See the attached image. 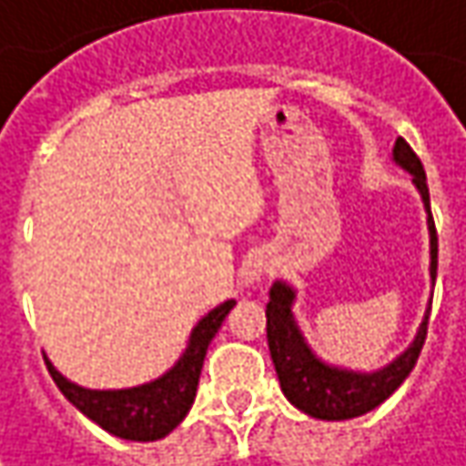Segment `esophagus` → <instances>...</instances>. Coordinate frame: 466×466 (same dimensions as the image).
<instances>
[{"mask_svg":"<svg viewBox=\"0 0 466 466\" xmlns=\"http://www.w3.org/2000/svg\"><path fill=\"white\" fill-rule=\"evenodd\" d=\"M263 271H266L263 260H248L245 268H242V279H245V282H258L260 277H263Z\"/></svg>","mask_w":466,"mask_h":466,"instance_id":"obj_1","label":"esophagus"}]
</instances>
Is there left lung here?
<instances>
[{
    "label": "left lung",
    "instance_id": "obj_1",
    "mask_svg": "<svg viewBox=\"0 0 466 466\" xmlns=\"http://www.w3.org/2000/svg\"><path fill=\"white\" fill-rule=\"evenodd\" d=\"M393 157L414 177L417 189L422 192L424 208H427V227H430V277L435 279V274H438V232H435V221H432V210H430V189H427L422 160L403 137L396 142ZM289 303H292V289L277 282L271 288V300L266 306V338H268V350H271V361H274V370L279 377L282 393L288 396L295 409L306 411L309 417L340 422V420H353V417H361L371 409H377L385 398H390L400 388V382L411 374L420 353H422L430 316H424L420 335L411 342V348L385 370L374 371V374H356V371L324 367L303 342V335L298 332V324L289 314Z\"/></svg>",
    "mask_w": 466,
    "mask_h": 466
}]
</instances>
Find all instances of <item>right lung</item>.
Segmentation results:
<instances>
[{
  "mask_svg": "<svg viewBox=\"0 0 466 466\" xmlns=\"http://www.w3.org/2000/svg\"><path fill=\"white\" fill-rule=\"evenodd\" d=\"M232 306L234 300H227L224 306L213 309L195 327L189 338V348L184 350L177 367L150 385H139L131 390H86L68 382L49 361H46V370L52 374L55 385L60 388V393L68 398L84 417H89L102 430L124 441L150 443L157 438H166L187 417L198 393L208 345L218 332L221 321L232 311Z\"/></svg>",
  "mask_w": 466,
  "mask_h": 466,
  "instance_id": "obj_1",
  "label": "right lung"
}]
</instances>
